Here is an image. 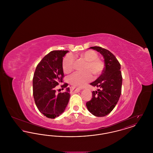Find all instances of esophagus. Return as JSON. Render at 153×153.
<instances>
[{
	"instance_id": "esophagus-1",
	"label": "esophagus",
	"mask_w": 153,
	"mask_h": 153,
	"mask_svg": "<svg viewBox=\"0 0 153 153\" xmlns=\"http://www.w3.org/2000/svg\"><path fill=\"white\" fill-rule=\"evenodd\" d=\"M81 90V88H76L74 87H71V91H73V92H79Z\"/></svg>"
}]
</instances>
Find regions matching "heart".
I'll return each instance as SVG.
<instances>
[{
	"label": "heart",
	"instance_id": "1",
	"mask_svg": "<svg viewBox=\"0 0 153 153\" xmlns=\"http://www.w3.org/2000/svg\"><path fill=\"white\" fill-rule=\"evenodd\" d=\"M79 58L87 61L85 66V72H77L72 74L69 77L70 83L74 87H82L88 81L92 80L93 74L98 76L102 73L104 68L103 61L98 57V54L92 50L81 53L74 56L72 54H67L62 61V69L66 73H71L74 69L76 58Z\"/></svg>",
	"mask_w": 153,
	"mask_h": 153
}]
</instances>
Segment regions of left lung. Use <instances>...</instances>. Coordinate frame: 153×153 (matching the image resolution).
<instances>
[{
  "label": "left lung",
  "instance_id": "1",
  "mask_svg": "<svg viewBox=\"0 0 153 153\" xmlns=\"http://www.w3.org/2000/svg\"><path fill=\"white\" fill-rule=\"evenodd\" d=\"M104 58V68L100 77L91 85L100 87L92 92V98L87 102L88 111L97 117H105L115 108L122 93V76L120 64L109 51L100 46L91 47Z\"/></svg>",
  "mask_w": 153,
  "mask_h": 153
}]
</instances>
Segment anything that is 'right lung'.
Returning a JSON list of instances; mask_svg holds the SVG:
<instances>
[{
    "label": "right lung",
    "instance_id": "add662e5",
    "mask_svg": "<svg viewBox=\"0 0 153 153\" xmlns=\"http://www.w3.org/2000/svg\"><path fill=\"white\" fill-rule=\"evenodd\" d=\"M68 51H51L38 63L34 73V102L39 112L48 118L59 117L64 111L71 97L69 88H67L64 92H56L57 86L63 82L62 58ZM68 85L65 82L61 87L64 89Z\"/></svg>",
    "mask_w": 153,
    "mask_h": 153
}]
</instances>
